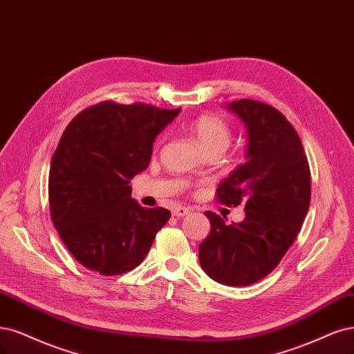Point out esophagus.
<instances>
[{
  "mask_svg": "<svg viewBox=\"0 0 354 354\" xmlns=\"http://www.w3.org/2000/svg\"><path fill=\"white\" fill-rule=\"evenodd\" d=\"M190 214V209L189 208H186V206H174L173 208V215L174 216H187Z\"/></svg>",
  "mask_w": 354,
  "mask_h": 354,
  "instance_id": "obj_1",
  "label": "esophagus"
}]
</instances>
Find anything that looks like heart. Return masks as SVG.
Instances as JSON below:
<instances>
[{
    "label": "heart",
    "instance_id": "1",
    "mask_svg": "<svg viewBox=\"0 0 354 354\" xmlns=\"http://www.w3.org/2000/svg\"><path fill=\"white\" fill-rule=\"evenodd\" d=\"M190 131L203 152L225 151L231 140V130L225 121L214 114H203L190 124Z\"/></svg>",
    "mask_w": 354,
    "mask_h": 354
}]
</instances>
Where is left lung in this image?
Segmentation results:
<instances>
[{
	"mask_svg": "<svg viewBox=\"0 0 354 354\" xmlns=\"http://www.w3.org/2000/svg\"><path fill=\"white\" fill-rule=\"evenodd\" d=\"M246 127L245 162L218 185V201L245 205L241 223L227 225L206 211L211 233L199 246L202 270L224 286H250L266 277L297 237L310 203V171L301 140L271 105L227 104Z\"/></svg>",
	"mask_w": 354,
	"mask_h": 354,
	"instance_id": "1",
	"label": "left lung"
}]
</instances>
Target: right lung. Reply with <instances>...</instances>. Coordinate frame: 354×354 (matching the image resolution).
Returning <instances> with one entry per match:
<instances>
[{"instance_id": "obj_1", "label": "right lung", "mask_w": 354, "mask_h": 354, "mask_svg": "<svg viewBox=\"0 0 354 354\" xmlns=\"http://www.w3.org/2000/svg\"><path fill=\"white\" fill-rule=\"evenodd\" d=\"M113 101L71 120L51 158L48 196L55 230L75 259L101 275L142 263L171 216L133 199L130 180L148 168L153 142L180 114Z\"/></svg>"}]
</instances>
